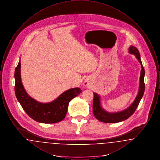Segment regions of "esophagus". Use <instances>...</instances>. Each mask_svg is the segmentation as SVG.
<instances>
[{"instance_id": "1", "label": "esophagus", "mask_w": 160, "mask_h": 160, "mask_svg": "<svg viewBox=\"0 0 160 160\" xmlns=\"http://www.w3.org/2000/svg\"><path fill=\"white\" fill-rule=\"evenodd\" d=\"M88 82H86V81H85V82H84V84H85V85H88Z\"/></svg>"}]
</instances>
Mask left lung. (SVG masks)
Segmentation results:
<instances>
[{
  "label": "left lung",
  "mask_w": 160,
  "mask_h": 160,
  "mask_svg": "<svg viewBox=\"0 0 160 160\" xmlns=\"http://www.w3.org/2000/svg\"><path fill=\"white\" fill-rule=\"evenodd\" d=\"M129 52L130 53L134 54L136 55L137 59L141 64L142 70L140 77V88L138 93L137 95L136 98L134 100V102L127 108L126 110L118 112V113H108L104 111L101 107L99 97L97 93H93V113L96 119L102 122L105 123H116L125 121L129 118V117L134 113L137 107L139 104V102L142 99L144 92H145V84L144 81L145 76V69L142 65V61L140 59V56L139 52L137 48L134 46H131L129 48Z\"/></svg>",
  "instance_id": "left-lung-1"
}]
</instances>
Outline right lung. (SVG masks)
<instances>
[{
    "instance_id": "1",
    "label": "right lung",
    "mask_w": 160,
    "mask_h": 160,
    "mask_svg": "<svg viewBox=\"0 0 160 160\" xmlns=\"http://www.w3.org/2000/svg\"><path fill=\"white\" fill-rule=\"evenodd\" d=\"M21 63L19 61L15 68V93L17 99L21 104L23 110L32 119L35 121L44 123H54L61 122L67 113L69 101L82 91L78 88L70 89L52 102L41 103L31 97L25 91L21 80Z\"/></svg>"
}]
</instances>
